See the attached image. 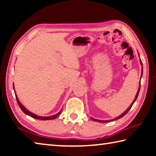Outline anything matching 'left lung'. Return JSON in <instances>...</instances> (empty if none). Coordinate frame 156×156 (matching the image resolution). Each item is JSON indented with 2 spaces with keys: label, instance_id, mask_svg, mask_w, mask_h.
<instances>
[{
  "label": "left lung",
  "instance_id": "8db88e82",
  "mask_svg": "<svg viewBox=\"0 0 156 156\" xmlns=\"http://www.w3.org/2000/svg\"><path fill=\"white\" fill-rule=\"evenodd\" d=\"M140 63H141V65H142V61H141V60L140 59ZM142 72H143V69L142 68V74H141V78H142ZM140 85H139V88H138V91H137V94H136V97H135V98H134V100H133V102H132V103L131 104V105L130 106H129V107L127 109H126L125 112H124L123 113H122V114H121L120 115H119L118 116V117H117V118H114V119H112V120H96V119H94V118H91V119L93 120V121H96V122H111V121H113V120H118V119H120V118H122L124 115H126V113H127V112H129V110H130V109L131 108V107L133 106V103L134 102H135V101L136 100V99H137V98H138V94H139V91H140Z\"/></svg>",
  "mask_w": 156,
  "mask_h": 156
}]
</instances>
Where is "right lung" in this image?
<instances>
[{"label": "right lung", "instance_id": "right-lung-1", "mask_svg": "<svg viewBox=\"0 0 156 156\" xmlns=\"http://www.w3.org/2000/svg\"><path fill=\"white\" fill-rule=\"evenodd\" d=\"M13 87H14V85H13ZM15 92V91H14ZM15 95H16V100H17V102H18V106L20 107V108L21 109V110L23 111V112H24L26 115H28L31 116V118H34V119H38V120H54L55 119V118H56L57 117H58L59 115L61 113V112H62V109L61 111H60V112H58V113H56V114L55 115H51V116H40V115H37L36 114H34V113L30 112V111L27 110L26 108L23 106V105L20 103V102L19 101V100H18V97L16 96V92H15Z\"/></svg>", "mask_w": 156, "mask_h": 156}]
</instances>
